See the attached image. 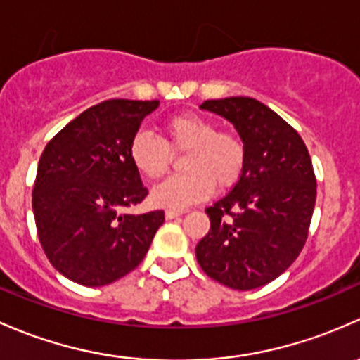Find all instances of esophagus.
Instances as JSON below:
<instances>
[{
    "mask_svg": "<svg viewBox=\"0 0 360 360\" xmlns=\"http://www.w3.org/2000/svg\"><path fill=\"white\" fill-rule=\"evenodd\" d=\"M184 213H185V211H181V210H166L165 217H166V220H173V218L181 217Z\"/></svg>",
    "mask_w": 360,
    "mask_h": 360,
    "instance_id": "obj_1",
    "label": "esophagus"
}]
</instances>
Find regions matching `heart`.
Segmentation results:
<instances>
[{
	"label": "heart",
	"instance_id": "1",
	"mask_svg": "<svg viewBox=\"0 0 360 360\" xmlns=\"http://www.w3.org/2000/svg\"><path fill=\"white\" fill-rule=\"evenodd\" d=\"M166 140L147 129H140L129 142V159L142 176H162L172 161V153H187L181 169L187 173L169 176L150 192L154 205L168 210L202 201L217 188H229L239 180L246 162L244 142L231 131H218L217 124L205 116L185 112L165 123Z\"/></svg>",
	"mask_w": 360,
	"mask_h": 360
}]
</instances>
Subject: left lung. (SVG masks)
Listing matches in <instances>:
<instances>
[{"instance_id": "1", "label": "left lung", "mask_w": 360, "mask_h": 360, "mask_svg": "<svg viewBox=\"0 0 360 360\" xmlns=\"http://www.w3.org/2000/svg\"><path fill=\"white\" fill-rule=\"evenodd\" d=\"M201 109L234 124L246 162L232 191L206 207L210 231L195 246L206 276L250 291L298 258L316 206V175L302 136L250 97L206 100Z\"/></svg>"}]
</instances>
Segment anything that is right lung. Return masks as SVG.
Returning <instances> with one entry per match:
<instances>
[{"label": "right lung", "mask_w": 360, "mask_h": 360, "mask_svg": "<svg viewBox=\"0 0 360 360\" xmlns=\"http://www.w3.org/2000/svg\"><path fill=\"white\" fill-rule=\"evenodd\" d=\"M158 100L114 98L81 112L44 147L32 213L51 265L81 286H107L140 265L165 211L126 213L147 188L129 142Z\"/></svg>", "instance_id": "add662e5"}]
</instances>
